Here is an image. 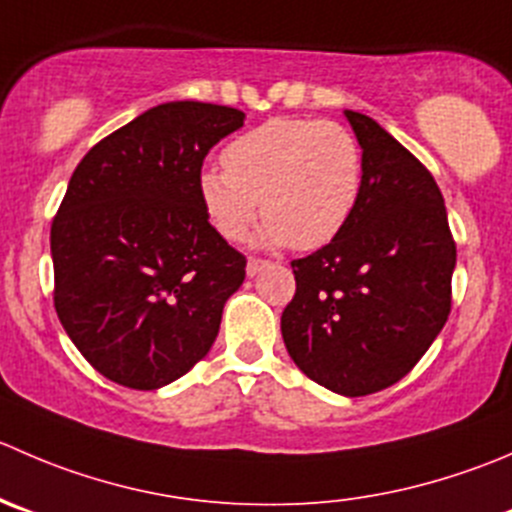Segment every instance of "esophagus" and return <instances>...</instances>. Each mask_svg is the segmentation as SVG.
<instances>
[{
    "label": "esophagus",
    "instance_id": "esophagus-1",
    "mask_svg": "<svg viewBox=\"0 0 512 512\" xmlns=\"http://www.w3.org/2000/svg\"><path fill=\"white\" fill-rule=\"evenodd\" d=\"M267 265H270V260H262V257H250V260H247V275L255 277L257 272L265 270Z\"/></svg>",
    "mask_w": 512,
    "mask_h": 512
}]
</instances>
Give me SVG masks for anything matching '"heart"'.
Segmentation results:
<instances>
[{
	"instance_id": "b5f03b06",
	"label": "heart",
	"mask_w": 512,
	"mask_h": 512,
	"mask_svg": "<svg viewBox=\"0 0 512 512\" xmlns=\"http://www.w3.org/2000/svg\"><path fill=\"white\" fill-rule=\"evenodd\" d=\"M225 170L200 175V197L225 240H245L257 215L262 240L317 250L347 227L362 190V147L332 119L277 117L222 152Z\"/></svg>"
}]
</instances>
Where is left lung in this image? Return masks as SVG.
<instances>
[{"label":"left lung","instance_id":"8db88e82","mask_svg":"<svg viewBox=\"0 0 512 512\" xmlns=\"http://www.w3.org/2000/svg\"><path fill=\"white\" fill-rule=\"evenodd\" d=\"M362 147V190L345 230L292 260L282 312L295 365L360 398L403 380L448 322L455 240L428 167L367 114L345 112Z\"/></svg>","mask_w":512,"mask_h":512}]
</instances>
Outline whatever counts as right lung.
<instances>
[{
    "label": "right lung",
    "instance_id": "1",
    "mask_svg": "<svg viewBox=\"0 0 512 512\" xmlns=\"http://www.w3.org/2000/svg\"><path fill=\"white\" fill-rule=\"evenodd\" d=\"M245 112L167 102L99 140L52 220L54 310L84 360L117 385L157 390L210 352L245 255L210 225L207 152Z\"/></svg>",
    "mask_w": 512,
    "mask_h": 512
}]
</instances>
